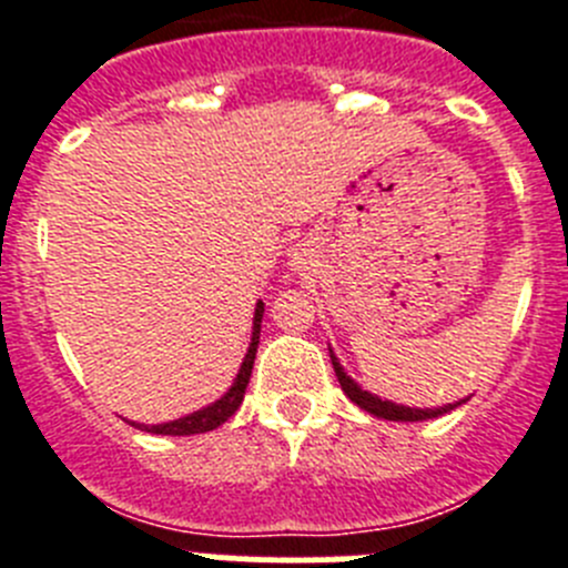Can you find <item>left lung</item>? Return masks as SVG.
<instances>
[{
  "label": "left lung",
  "mask_w": 568,
  "mask_h": 568,
  "mask_svg": "<svg viewBox=\"0 0 568 568\" xmlns=\"http://www.w3.org/2000/svg\"><path fill=\"white\" fill-rule=\"evenodd\" d=\"M329 358H333V369L335 375H338V384L341 389H344V395L353 404H358L364 413L375 415V418H384V420H400V424H413V420H429V418H438V415H446V413H453L455 406L466 404L469 398L464 400H455V404H446V406H435V409H418V406H404V404H395V400H386L381 398V395H373V393H366L364 386L358 384V381H353L349 375L344 373V366H341L338 355L333 353V346H329Z\"/></svg>",
  "instance_id": "1"
}]
</instances>
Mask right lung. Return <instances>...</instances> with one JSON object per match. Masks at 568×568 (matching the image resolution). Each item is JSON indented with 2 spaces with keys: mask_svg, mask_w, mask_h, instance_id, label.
Segmentation results:
<instances>
[{
  "mask_svg": "<svg viewBox=\"0 0 568 568\" xmlns=\"http://www.w3.org/2000/svg\"><path fill=\"white\" fill-rule=\"evenodd\" d=\"M261 318H264V301L255 304V315H253V335H250V346H247V355L241 361L239 373H235L233 384H230L227 393L222 395L219 400L213 404L202 406V409H195V413L184 415V418H175L168 420V424H135L139 429L144 433H153V435H202L210 433V429H219L230 415H235V409L241 406L244 400V393H247V384H250V375H253V361H255V349H258V335H261Z\"/></svg>",
  "mask_w": 568,
  "mask_h": 568,
  "instance_id": "right-lung-1",
  "label": "right lung"
}]
</instances>
